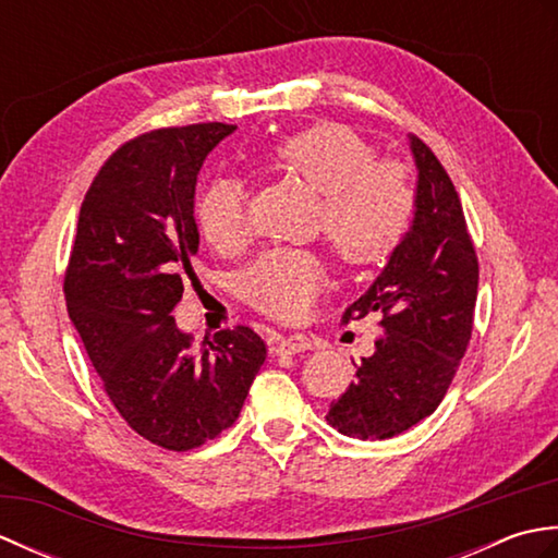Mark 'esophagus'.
Returning <instances> with one entry per match:
<instances>
[{
    "mask_svg": "<svg viewBox=\"0 0 558 558\" xmlns=\"http://www.w3.org/2000/svg\"><path fill=\"white\" fill-rule=\"evenodd\" d=\"M312 338L306 336H286V338H278L276 340V348H272V352L276 354H298V352H306L312 350Z\"/></svg>",
    "mask_w": 558,
    "mask_h": 558,
    "instance_id": "1",
    "label": "esophagus"
}]
</instances>
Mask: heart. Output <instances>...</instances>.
I'll return each instance as SVG.
<instances>
[{"mask_svg": "<svg viewBox=\"0 0 558 558\" xmlns=\"http://www.w3.org/2000/svg\"><path fill=\"white\" fill-rule=\"evenodd\" d=\"M270 170L300 180L322 196L318 228L342 266L366 268L400 244L414 208L410 180L393 162H374V148L342 124H316L268 150ZM198 228L218 252H236L248 240L244 192L220 177L198 198ZM326 286L324 264L302 248H272L246 268L242 294L280 322L310 314Z\"/></svg>", "mask_w": 558, "mask_h": 558, "instance_id": "1", "label": "heart"}]
</instances>
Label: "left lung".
<instances>
[{"instance_id": "1", "label": "left lung", "mask_w": 558, "mask_h": 558, "mask_svg": "<svg viewBox=\"0 0 558 558\" xmlns=\"http://www.w3.org/2000/svg\"><path fill=\"white\" fill-rule=\"evenodd\" d=\"M410 150L417 168L410 228L342 316L381 314L386 336L326 414L333 429L362 441H384L429 417L453 381L475 316L480 266L458 192L429 146L410 136Z\"/></svg>"}]
</instances>
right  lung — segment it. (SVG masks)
I'll use <instances>...</instances> for the list:
<instances>
[{"instance_id": "add662e5", "label": "right lung", "mask_w": 558, "mask_h": 558, "mask_svg": "<svg viewBox=\"0 0 558 558\" xmlns=\"http://www.w3.org/2000/svg\"><path fill=\"white\" fill-rule=\"evenodd\" d=\"M234 129H158L112 153L81 204L64 278L69 318L105 393L136 434L168 450L232 426L266 360L252 328L196 348L172 316L184 280H196V177Z\"/></svg>"}]
</instances>
